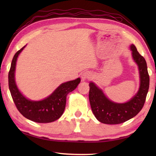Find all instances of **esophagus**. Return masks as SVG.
<instances>
[{"instance_id":"34e87169","label":"esophagus","mask_w":156,"mask_h":156,"mask_svg":"<svg viewBox=\"0 0 156 156\" xmlns=\"http://www.w3.org/2000/svg\"><path fill=\"white\" fill-rule=\"evenodd\" d=\"M91 73L88 72H83L82 73L81 75V78H82V80H85L87 79H89L91 78Z\"/></svg>"}]
</instances>
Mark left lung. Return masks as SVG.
<instances>
[{
	"mask_svg": "<svg viewBox=\"0 0 156 156\" xmlns=\"http://www.w3.org/2000/svg\"><path fill=\"white\" fill-rule=\"evenodd\" d=\"M132 56L138 66L140 85L135 96L125 103H115L108 99L94 83H89V99L95 117L100 122L117 125L133 118L143 107L149 87V76L146 60L134 44H131Z\"/></svg>",
	"mask_w": 156,
	"mask_h": 156,
	"instance_id": "1",
	"label": "left lung"
}]
</instances>
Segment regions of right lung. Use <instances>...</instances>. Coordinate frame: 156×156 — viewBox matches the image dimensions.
Here are the masks:
<instances>
[{
  "mask_svg": "<svg viewBox=\"0 0 156 156\" xmlns=\"http://www.w3.org/2000/svg\"><path fill=\"white\" fill-rule=\"evenodd\" d=\"M25 47V46L15 54L9 72V88L12 99L17 109L27 119L38 123L54 122L62 115L65 109L67 94L77 87L80 78L61 84L45 99L40 101L28 100L18 90L14 77L17 58Z\"/></svg>",
  "mask_w": 156,
  "mask_h": 156,
  "instance_id": "right-lung-1",
  "label": "right lung"
}]
</instances>
